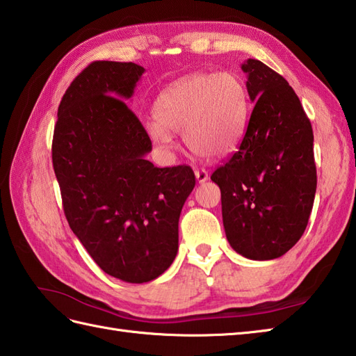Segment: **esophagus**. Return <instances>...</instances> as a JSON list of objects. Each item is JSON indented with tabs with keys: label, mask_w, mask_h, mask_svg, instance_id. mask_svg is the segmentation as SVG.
Returning a JSON list of instances; mask_svg holds the SVG:
<instances>
[{
	"label": "esophagus",
	"mask_w": 356,
	"mask_h": 356,
	"mask_svg": "<svg viewBox=\"0 0 356 356\" xmlns=\"http://www.w3.org/2000/svg\"><path fill=\"white\" fill-rule=\"evenodd\" d=\"M195 179H197V182H199V184L207 182V180L209 179V176H208V171H207V170H203V168H200V170H195Z\"/></svg>",
	"instance_id": "34e87169"
}]
</instances>
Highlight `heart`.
Segmentation results:
<instances>
[{
	"label": "heart",
	"instance_id": "b5f03b06",
	"mask_svg": "<svg viewBox=\"0 0 356 356\" xmlns=\"http://www.w3.org/2000/svg\"><path fill=\"white\" fill-rule=\"evenodd\" d=\"M147 133L156 145L168 147L171 133L200 157H220L236 145L249 118V93L236 73H199L180 79L157 97Z\"/></svg>",
	"mask_w": 356,
	"mask_h": 356
}]
</instances>
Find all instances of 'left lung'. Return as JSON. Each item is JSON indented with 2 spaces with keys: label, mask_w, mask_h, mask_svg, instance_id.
Masks as SVG:
<instances>
[{
  "label": "left lung",
  "mask_w": 356,
  "mask_h": 356,
  "mask_svg": "<svg viewBox=\"0 0 356 356\" xmlns=\"http://www.w3.org/2000/svg\"><path fill=\"white\" fill-rule=\"evenodd\" d=\"M254 102L236 153L211 174L222 193L223 226L234 251L251 260L286 254L303 236L314 207V133L298 96L266 64L248 59Z\"/></svg>",
  "instance_id": "1"
}]
</instances>
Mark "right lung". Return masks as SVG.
Segmentation results:
<instances>
[{
    "label": "right lung",
    "mask_w": 356,
    "mask_h": 356,
    "mask_svg": "<svg viewBox=\"0 0 356 356\" xmlns=\"http://www.w3.org/2000/svg\"><path fill=\"white\" fill-rule=\"evenodd\" d=\"M143 72L134 63L87 65L63 96L51 142L67 222L97 266L127 283L170 268L195 185L191 166L145 159L149 136L125 102Z\"/></svg>",
    "instance_id": "obj_1"
}]
</instances>
